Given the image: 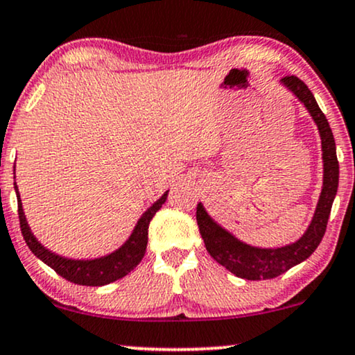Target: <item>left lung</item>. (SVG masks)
<instances>
[{
	"mask_svg": "<svg viewBox=\"0 0 355 355\" xmlns=\"http://www.w3.org/2000/svg\"><path fill=\"white\" fill-rule=\"evenodd\" d=\"M300 103L305 105L321 137V151H323V187L316 204L315 214L306 232L295 243L280 248H257L243 243L233 233L225 230L207 214L205 207L197 205V225H199L202 239L207 251L218 264L227 268L236 277L246 280L274 279L287 272L290 268L308 259L324 236L326 225L333 207L339 184V163L336 156V144L333 132L326 116L321 112L315 96L308 86L297 76H284L280 80Z\"/></svg>",
	"mask_w": 355,
	"mask_h": 355,
	"instance_id": "obj_1",
	"label": "left lung"
}]
</instances>
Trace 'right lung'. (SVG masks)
Wrapping results in <instances>:
<instances>
[{
    "instance_id": "right-lung-1",
    "label": "right lung",
    "mask_w": 355,
    "mask_h": 355,
    "mask_svg": "<svg viewBox=\"0 0 355 355\" xmlns=\"http://www.w3.org/2000/svg\"><path fill=\"white\" fill-rule=\"evenodd\" d=\"M15 191L17 197V214H19L21 232L24 236L29 250L34 252L35 257L45 262L49 268H52L63 279L70 280L78 285H89V287H99V285H107L110 282L125 277V275L138 266V262L144 259L146 251V243H148V227L151 218L161 209V205L166 202L168 192H164L148 210L138 218L130 236L119 250L109 252V254L94 257V259H70V257L55 254L47 250L39 239L31 232L29 223H27L24 210H22V202L19 191L15 182Z\"/></svg>"
}]
</instances>
